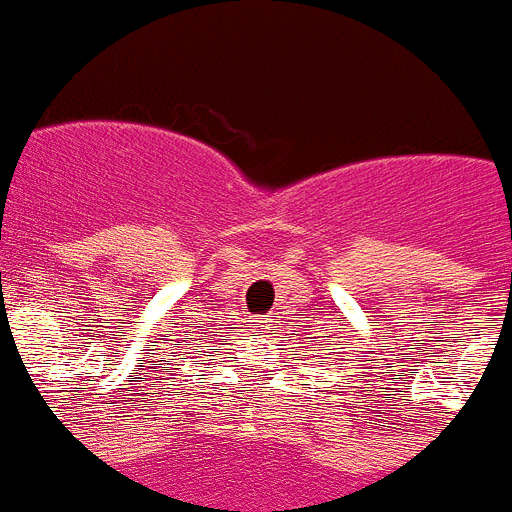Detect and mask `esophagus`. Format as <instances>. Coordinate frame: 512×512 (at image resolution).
<instances>
[{"mask_svg": "<svg viewBox=\"0 0 512 512\" xmlns=\"http://www.w3.org/2000/svg\"><path fill=\"white\" fill-rule=\"evenodd\" d=\"M260 324H265V321H260Z\"/></svg>", "mask_w": 512, "mask_h": 512, "instance_id": "obj_1", "label": "esophagus"}]
</instances>
